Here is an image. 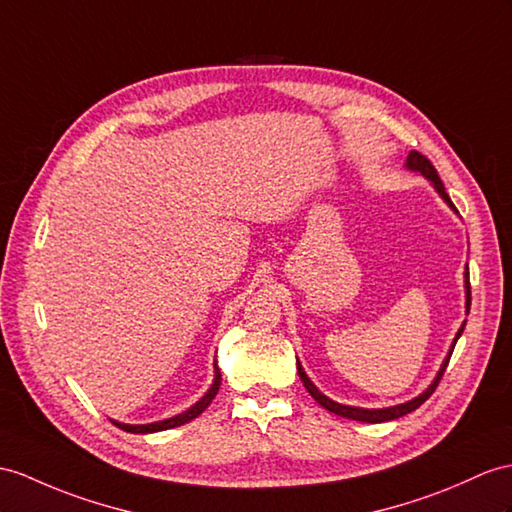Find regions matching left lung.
<instances>
[{"label": "left lung", "mask_w": 512, "mask_h": 512, "mask_svg": "<svg viewBox=\"0 0 512 512\" xmlns=\"http://www.w3.org/2000/svg\"><path fill=\"white\" fill-rule=\"evenodd\" d=\"M406 167H408L410 171H419L421 176H426V178L434 184V189L439 191V195L445 199V202L450 204V206L456 210V206L452 204L450 195L445 193V186H443V182H441V178H439V173H436L434 165H432V162H430L426 156L419 154V152H410V154H408V158H406ZM465 293H467V302H465V306H467V313H469V308H471L469 271H465ZM463 330H465V323H463V328L458 330L456 339H454V343H452V350H450V354H447V358L443 360V365H441L439 373H436V378L432 380V384H430L428 389L423 391L421 395H417L415 400H410V402H406V404H397V406H389V408H356V406H345V404L334 402V400H330V397L323 395V393L317 389V386H315L313 382H310V378L306 376V371L302 369V365H299V360H297V373H299V378H302V382H304V386H306V391H308L310 395H313L315 400H317L323 408L330 410V413H334V415L345 417V419H354V421H365V423H382V421L400 419V417H404V415H408V413H413L415 408H419V406H421L423 402H426L428 397L434 393L436 386H439V382H441V378H443V373H445V369H447V363H450V358H452L454 345H456V341L460 339V334H463Z\"/></svg>", "instance_id": "8db88e82"}]
</instances>
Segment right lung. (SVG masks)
<instances>
[{"label": "right lung", "instance_id": "add662e5", "mask_svg": "<svg viewBox=\"0 0 512 512\" xmlns=\"http://www.w3.org/2000/svg\"><path fill=\"white\" fill-rule=\"evenodd\" d=\"M219 384H221V371H219L217 360H215V380H213V386H210L208 393L202 397V400H199L195 406H191L189 410H184V413H180L176 417H169V419H162V421L143 423V426H130V423H119V421H112V423H115V426L121 428L123 432H132V434H149V432H160V430H171V428L184 426V423H189L197 415H202L204 410L210 406V402L215 400V395L219 391Z\"/></svg>", "mask_w": 512, "mask_h": 512}]
</instances>
